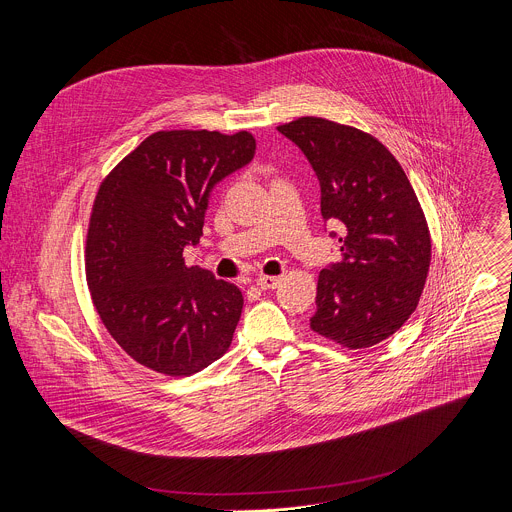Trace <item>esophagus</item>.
<instances>
[{
    "mask_svg": "<svg viewBox=\"0 0 512 512\" xmlns=\"http://www.w3.org/2000/svg\"><path fill=\"white\" fill-rule=\"evenodd\" d=\"M279 277H273V275H261L259 279H257V285L261 287V289H275L277 285H279Z\"/></svg>",
    "mask_w": 512,
    "mask_h": 512,
    "instance_id": "esophagus-1",
    "label": "esophagus"
}]
</instances>
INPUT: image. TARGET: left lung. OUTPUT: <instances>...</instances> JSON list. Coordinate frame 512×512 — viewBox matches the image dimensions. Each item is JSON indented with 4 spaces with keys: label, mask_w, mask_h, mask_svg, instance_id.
Returning a JSON list of instances; mask_svg holds the SVG:
<instances>
[{
    "label": "left lung",
    "mask_w": 512,
    "mask_h": 512,
    "mask_svg": "<svg viewBox=\"0 0 512 512\" xmlns=\"http://www.w3.org/2000/svg\"><path fill=\"white\" fill-rule=\"evenodd\" d=\"M277 129L312 164L324 221L342 229V261L318 275L310 328L348 350L375 346L409 320L425 287L431 237L415 190L367 131L322 117Z\"/></svg>",
    "instance_id": "8db88e82"
}]
</instances>
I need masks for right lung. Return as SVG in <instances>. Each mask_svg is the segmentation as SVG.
<instances>
[{
    "instance_id": "right-lung-1",
    "label": "right lung",
    "mask_w": 512,
    "mask_h": 512,
    "mask_svg": "<svg viewBox=\"0 0 512 512\" xmlns=\"http://www.w3.org/2000/svg\"><path fill=\"white\" fill-rule=\"evenodd\" d=\"M255 156L249 131H156L101 182L85 249L95 310L113 340L156 373L190 377L231 342L241 289L188 267L208 194Z\"/></svg>"
}]
</instances>
